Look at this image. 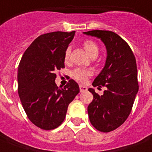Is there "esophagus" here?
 <instances>
[{"instance_id":"obj_1","label":"esophagus","mask_w":152,"mask_h":152,"mask_svg":"<svg viewBox=\"0 0 152 152\" xmlns=\"http://www.w3.org/2000/svg\"><path fill=\"white\" fill-rule=\"evenodd\" d=\"M80 92H83V91H86L88 90V88L85 86L80 85Z\"/></svg>"}]
</instances>
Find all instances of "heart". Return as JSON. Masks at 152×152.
Returning <instances> with one entry per match:
<instances>
[{
    "instance_id": "1",
    "label": "heart",
    "mask_w": 152,
    "mask_h": 152,
    "mask_svg": "<svg viewBox=\"0 0 152 152\" xmlns=\"http://www.w3.org/2000/svg\"><path fill=\"white\" fill-rule=\"evenodd\" d=\"M83 48L85 49V50L87 51L88 54L90 55L91 57L93 56H98L99 54V46H98L97 43L95 42L92 41V40H85L83 42ZM69 56H70V49L67 48L65 52H64V61H69ZM91 75V72L88 69H75L74 70L71 72V76L72 78L76 80V81L83 83L87 80V79Z\"/></svg>"
}]
</instances>
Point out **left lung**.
I'll use <instances>...</instances> for the list:
<instances>
[{
  "label": "left lung",
  "mask_w": 152,
  "mask_h": 152,
  "mask_svg": "<svg viewBox=\"0 0 152 152\" xmlns=\"http://www.w3.org/2000/svg\"><path fill=\"white\" fill-rule=\"evenodd\" d=\"M83 34L97 37L106 45V64L95 79L94 87L107 89L102 95L89 88L93 100L88 107L91 125L100 132H109L122 125L129 116L139 90L136 58L130 46L118 34L94 30Z\"/></svg>",
  "instance_id": "left-lung-1"
}]
</instances>
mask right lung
Instances as JSON below:
<instances>
[{
	"mask_svg": "<svg viewBox=\"0 0 152 152\" xmlns=\"http://www.w3.org/2000/svg\"><path fill=\"white\" fill-rule=\"evenodd\" d=\"M75 31L41 34L23 55L18 69V93L27 118L44 130L57 128L64 120L69 103L80 92L69 80L61 88L55 83L56 72L64 68V52Z\"/></svg>",
	"mask_w": 152,
	"mask_h": 152,
	"instance_id": "1",
	"label": "right lung"
}]
</instances>
